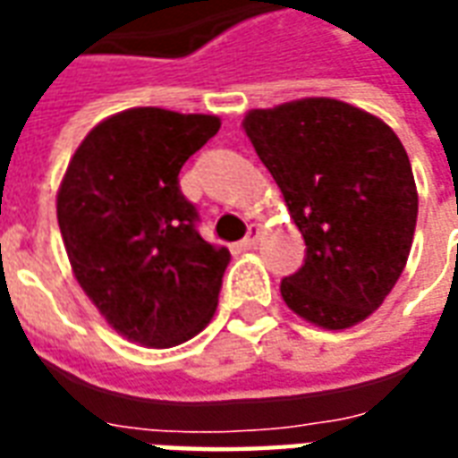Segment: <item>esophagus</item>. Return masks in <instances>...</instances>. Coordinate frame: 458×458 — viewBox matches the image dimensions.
Returning <instances> with one entry per match:
<instances>
[{
	"label": "esophagus",
	"mask_w": 458,
	"mask_h": 458,
	"mask_svg": "<svg viewBox=\"0 0 458 458\" xmlns=\"http://www.w3.org/2000/svg\"><path fill=\"white\" fill-rule=\"evenodd\" d=\"M258 240H259V228H258V225H250L248 235L240 240V248H242V250H252V248H255V245H258Z\"/></svg>",
	"instance_id": "esophagus-1"
}]
</instances>
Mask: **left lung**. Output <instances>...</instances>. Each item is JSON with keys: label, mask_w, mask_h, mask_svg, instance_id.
Listing matches in <instances>:
<instances>
[{"label": "left lung", "mask_w": 458, "mask_h": 458, "mask_svg": "<svg viewBox=\"0 0 458 458\" xmlns=\"http://www.w3.org/2000/svg\"><path fill=\"white\" fill-rule=\"evenodd\" d=\"M242 124L307 245L304 265L279 287L287 307L331 331L370 317L403 275L417 225L403 141L328 98L252 110Z\"/></svg>", "instance_id": "left-lung-1"}]
</instances>
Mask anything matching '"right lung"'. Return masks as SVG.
<instances>
[{
  "label": "right lung",
  "mask_w": 458,
  "mask_h": 458,
  "mask_svg": "<svg viewBox=\"0 0 458 458\" xmlns=\"http://www.w3.org/2000/svg\"><path fill=\"white\" fill-rule=\"evenodd\" d=\"M218 130L213 114L134 107L100 122L68 164L58 225L71 267L134 344H183L218 307L230 252L200 238L179 186L181 166Z\"/></svg>",
  "instance_id": "obj_1"
}]
</instances>
